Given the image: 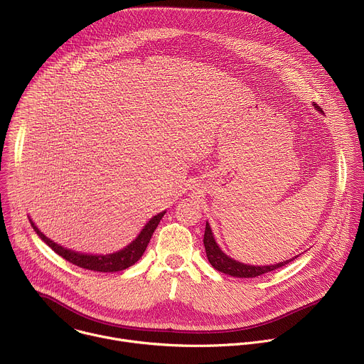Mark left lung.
Segmentation results:
<instances>
[{
  "label": "left lung",
  "instance_id": "left-lung-1",
  "mask_svg": "<svg viewBox=\"0 0 364 364\" xmlns=\"http://www.w3.org/2000/svg\"><path fill=\"white\" fill-rule=\"evenodd\" d=\"M314 108L323 114V109L318 108L316 103H313ZM203 243H204V249H205V256L207 259H209L210 265L219 271V272H223L226 275H230V277H235V278H256L259 275H264V274H268V272H272L281 267H285L287 264L292 262L294 259L298 256H294L291 259H287V261L284 262H278V264H274V265H249V264H243V262H239L236 261V259L230 257L229 255H226L220 246L218 245L216 239H215V235L212 232V228L209 225V222H205V230H204V239H203Z\"/></svg>",
  "mask_w": 364,
  "mask_h": 364
}]
</instances>
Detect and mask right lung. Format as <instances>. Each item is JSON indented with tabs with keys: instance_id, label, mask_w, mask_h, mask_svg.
<instances>
[{
	"instance_id": "add662e5",
	"label": "right lung",
	"mask_w": 364,
	"mask_h": 364,
	"mask_svg": "<svg viewBox=\"0 0 364 364\" xmlns=\"http://www.w3.org/2000/svg\"><path fill=\"white\" fill-rule=\"evenodd\" d=\"M166 215V212H161L159 215L152 216L145 226L141 229V232L138 233V236L125 247L112 252V253H107V255H95V253H83V252H76L72 249H68L59 243H56L55 240H51L50 237H47L37 226L36 223L30 219L28 220L31 223V228L34 229V232L38 235V237L51 249H53L58 255H60L66 261H69L73 265H77L80 268L85 269H90V271H96V272H118V271H124L129 267H132L136 261H139V257L144 255L149 239L154 233V230L157 229L160 220L163 219V216Z\"/></svg>"
}]
</instances>
